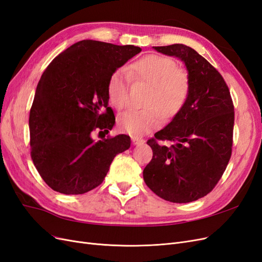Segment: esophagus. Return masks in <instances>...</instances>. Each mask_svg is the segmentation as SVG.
I'll return each instance as SVG.
<instances>
[{"mask_svg": "<svg viewBox=\"0 0 262 262\" xmlns=\"http://www.w3.org/2000/svg\"><path fill=\"white\" fill-rule=\"evenodd\" d=\"M131 140L133 142V144H143L144 143V140L141 139V138H138V137H131Z\"/></svg>", "mask_w": 262, "mask_h": 262, "instance_id": "34e87169", "label": "esophagus"}]
</instances>
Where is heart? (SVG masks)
Here are the masks:
<instances>
[{"mask_svg":"<svg viewBox=\"0 0 262 262\" xmlns=\"http://www.w3.org/2000/svg\"><path fill=\"white\" fill-rule=\"evenodd\" d=\"M130 78L134 83L148 85L143 104L147 107L129 110L119 118V128L132 136H142L161 123L175 118L184 108L190 90L188 72L177 68L168 57L146 54L128 68V75L117 70L110 75L107 94L116 109L122 110L129 102Z\"/></svg>","mask_w":262,"mask_h":262,"instance_id":"1","label":"heart"}]
</instances>
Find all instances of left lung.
<instances>
[{"label":"left lung","instance_id":"8db88e82","mask_svg":"<svg viewBox=\"0 0 262 262\" xmlns=\"http://www.w3.org/2000/svg\"><path fill=\"white\" fill-rule=\"evenodd\" d=\"M177 57L188 70L190 90L181 112L146 143L153 157L143 170L147 187L173 203L195 201L210 193L232 155L234 105L223 76L188 46L154 47ZM158 140H170V147Z\"/></svg>","mask_w":262,"mask_h":262}]
</instances>
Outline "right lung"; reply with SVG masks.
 <instances>
[{
    "label": "right lung",
    "mask_w": 262,
    "mask_h": 262,
    "mask_svg": "<svg viewBox=\"0 0 262 262\" xmlns=\"http://www.w3.org/2000/svg\"><path fill=\"white\" fill-rule=\"evenodd\" d=\"M140 47L82 40L55 57L37 85L29 114L30 156L54 191L82 194L98 187L129 136L101 138L116 118L108 107L107 85L115 71Z\"/></svg>",
    "instance_id": "add662e5"
}]
</instances>
